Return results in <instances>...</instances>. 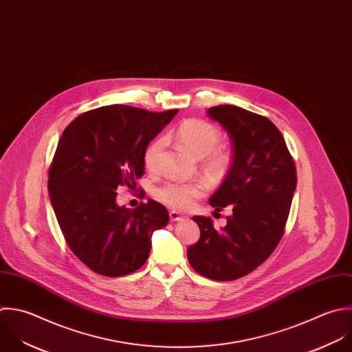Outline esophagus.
I'll return each mask as SVG.
<instances>
[{
  "label": "esophagus",
  "instance_id": "1",
  "mask_svg": "<svg viewBox=\"0 0 352 352\" xmlns=\"http://www.w3.org/2000/svg\"><path fill=\"white\" fill-rule=\"evenodd\" d=\"M182 219V215L177 211H170V221L171 222H177V221H181Z\"/></svg>",
  "mask_w": 352,
  "mask_h": 352
}]
</instances>
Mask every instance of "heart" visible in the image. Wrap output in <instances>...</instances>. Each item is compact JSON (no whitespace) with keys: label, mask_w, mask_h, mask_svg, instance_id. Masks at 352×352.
<instances>
[{"label":"heart","mask_w":352,"mask_h":352,"mask_svg":"<svg viewBox=\"0 0 352 352\" xmlns=\"http://www.w3.org/2000/svg\"><path fill=\"white\" fill-rule=\"evenodd\" d=\"M174 140L181 144L195 157H201L203 171L212 179H222L229 173L233 155L230 149L219 146L221 131L212 123L200 119L184 120L173 134ZM163 140L152 141L144 153V163L149 171L159 168L163 152ZM206 186L201 182L168 181L160 185L155 195L166 206L175 210L190 208L196 200L203 197Z\"/></svg>","instance_id":"b5f03b06"}]
</instances>
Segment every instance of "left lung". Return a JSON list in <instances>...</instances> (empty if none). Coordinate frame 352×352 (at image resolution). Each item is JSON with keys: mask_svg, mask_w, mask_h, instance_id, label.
<instances>
[{"mask_svg": "<svg viewBox=\"0 0 352 352\" xmlns=\"http://www.w3.org/2000/svg\"><path fill=\"white\" fill-rule=\"evenodd\" d=\"M208 116L232 138L233 163L210 204L232 206L226 226L193 217L200 239L188 248L190 266L215 281H233L259 267L277 248L296 189V167L285 140L267 118L236 105H217Z\"/></svg>", "mask_w": 352, "mask_h": 352, "instance_id": "left-lung-1", "label": "left lung"}]
</instances>
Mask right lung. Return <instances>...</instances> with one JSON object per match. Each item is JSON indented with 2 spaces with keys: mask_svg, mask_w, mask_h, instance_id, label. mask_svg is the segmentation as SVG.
I'll return each instance as SVG.
<instances>
[{
  "mask_svg": "<svg viewBox=\"0 0 352 352\" xmlns=\"http://www.w3.org/2000/svg\"><path fill=\"white\" fill-rule=\"evenodd\" d=\"M177 112L113 104L80 113L63 131L47 190L68 247L91 272L134 273L149 256L152 233L168 223L167 208L155 200L119 207L116 189L135 188L145 149Z\"/></svg>",
  "mask_w": 352,
  "mask_h": 352,
  "instance_id": "right-lung-1",
  "label": "right lung"
}]
</instances>
